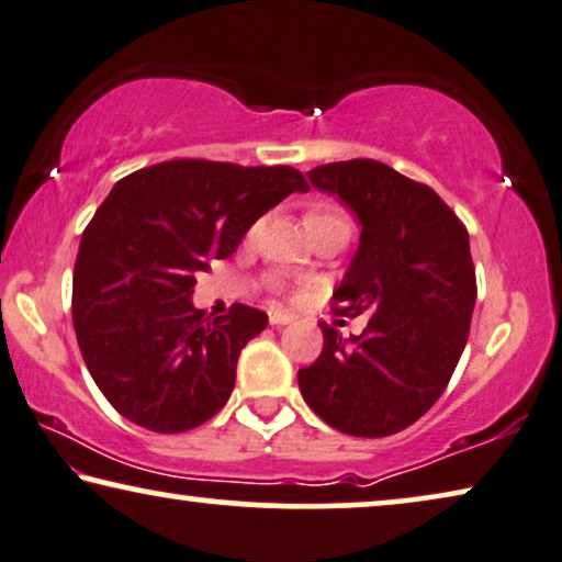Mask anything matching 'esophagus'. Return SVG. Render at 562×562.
I'll return each instance as SVG.
<instances>
[{"instance_id":"1","label":"esophagus","mask_w":562,"mask_h":562,"mask_svg":"<svg viewBox=\"0 0 562 562\" xmlns=\"http://www.w3.org/2000/svg\"><path fill=\"white\" fill-rule=\"evenodd\" d=\"M292 315L288 311H282V307H270V323L272 326H284V323H290Z\"/></svg>"}]
</instances>
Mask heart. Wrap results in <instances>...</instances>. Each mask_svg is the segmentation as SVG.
I'll return each mask as SVG.
<instances>
[{"label": "heart", "mask_w": 562, "mask_h": 562, "mask_svg": "<svg viewBox=\"0 0 562 562\" xmlns=\"http://www.w3.org/2000/svg\"><path fill=\"white\" fill-rule=\"evenodd\" d=\"M328 221H346V216L338 209H330V205H318V209H313L307 213V226H318V224H328ZM259 228H262V221H255V224L249 226L247 236L249 239H255L259 234Z\"/></svg>", "instance_id": "heart-1"}]
</instances>
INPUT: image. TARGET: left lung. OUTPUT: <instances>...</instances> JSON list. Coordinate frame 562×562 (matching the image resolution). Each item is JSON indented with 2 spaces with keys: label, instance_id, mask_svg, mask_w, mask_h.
I'll list each match as a JSON object with an SVG mask.
<instances>
[{
  "label": "left lung",
  "instance_id": "obj_1",
  "mask_svg": "<svg viewBox=\"0 0 562 562\" xmlns=\"http://www.w3.org/2000/svg\"><path fill=\"white\" fill-rule=\"evenodd\" d=\"M307 178L359 216V251L334 311L369 313V323L351 338L318 323L323 351L297 371L300 392L346 436H394L436 405L469 341L476 303L469 232L430 186L384 162H328Z\"/></svg>",
  "mask_w": 562,
  "mask_h": 562
}]
</instances>
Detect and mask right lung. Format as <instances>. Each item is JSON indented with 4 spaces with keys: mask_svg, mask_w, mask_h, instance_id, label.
Here are the masks:
<instances>
[{
    "mask_svg": "<svg viewBox=\"0 0 562 562\" xmlns=\"http://www.w3.org/2000/svg\"><path fill=\"white\" fill-rule=\"evenodd\" d=\"M307 188L288 165L195 157L114 186L78 247L74 326L116 413L153 432H186L226 405L239 353L267 328V313L241 303L218 318L195 311V274L232 257L262 213Z\"/></svg>",
    "mask_w": 562,
    "mask_h": 562,
    "instance_id": "add662e5",
    "label": "right lung"
}]
</instances>
